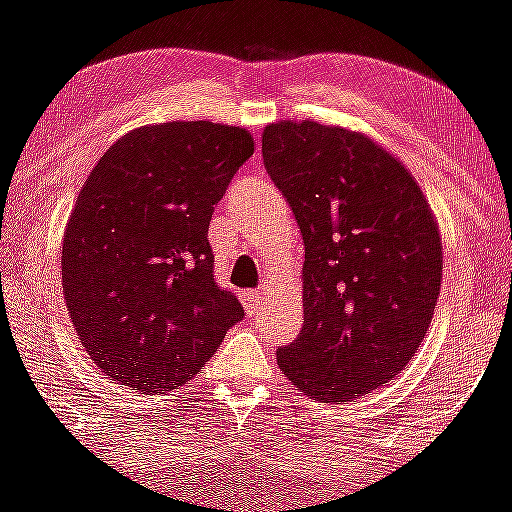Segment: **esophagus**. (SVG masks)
<instances>
[{
    "instance_id": "34e87169",
    "label": "esophagus",
    "mask_w": 512,
    "mask_h": 512,
    "mask_svg": "<svg viewBox=\"0 0 512 512\" xmlns=\"http://www.w3.org/2000/svg\"><path fill=\"white\" fill-rule=\"evenodd\" d=\"M240 301H242V306H245L247 314H257V311H260L262 297H260V292H255V289H252V292L242 294Z\"/></svg>"
}]
</instances>
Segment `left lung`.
I'll use <instances>...</instances> for the list:
<instances>
[{"mask_svg":"<svg viewBox=\"0 0 512 512\" xmlns=\"http://www.w3.org/2000/svg\"><path fill=\"white\" fill-rule=\"evenodd\" d=\"M265 169L304 238V326L277 351L282 373L321 402L390 383L422 346L441 287L437 220L414 176L360 132L274 122Z\"/></svg>","mask_w":512,"mask_h":512,"instance_id":"8db88e82","label":"left lung"}]
</instances>
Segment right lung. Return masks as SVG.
Segmentation results:
<instances>
[{
    "instance_id": "1",
    "label": "right lung",
    "mask_w": 512,
    "mask_h": 512,
    "mask_svg": "<svg viewBox=\"0 0 512 512\" xmlns=\"http://www.w3.org/2000/svg\"><path fill=\"white\" fill-rule=\"evenodd\" d=\"M252 152L242 127L164 122L132 129L90 171L63 235V297L115 383L176 390L245 316L215 284L208 225Z\"/></svg>"
}]
</instances>
